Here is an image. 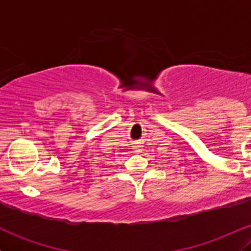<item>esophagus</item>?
<instances>
[{
    "label": "esophagus",
    "mask_w": 251,
    "mask_h": 251,
    "mask_svg": "<svg viewBox=\"0 0 251 251\" xmlns=\"http://www.w3.org/2000/svg\"><path fill=\"white\" fill-rule=\"evenodd\" d=\"M133 150H134V152H140V151H142V146H140V145H134L133 146Z\"/></svg>",
    "instance_id": "34e87169"
}]
</instances>
